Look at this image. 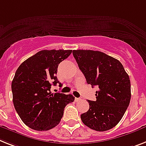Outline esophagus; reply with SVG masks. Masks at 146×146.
<instances>
[{"label":"esophagus","mask_w":146,"mask_h":146,"mask_svg":"<svg viewBox=\"0 0 146 146\" xmlns=\"http://www.w3.org/2000/svg\"><path fill=\"white\" fill-rule=\"evenodd\" d=\"M75 102H80V100H81V98H75Z\"/></svg>","instance_id":"34e87169"}]
</instances>
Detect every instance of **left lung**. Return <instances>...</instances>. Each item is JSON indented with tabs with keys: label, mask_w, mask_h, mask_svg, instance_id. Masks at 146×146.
I'll return each mask as SVG.
<instances>
[{
	"label": "left lung",
	"mask_w": 146,
	"mask_h": 146,
	"mask_svg": "<svg viewBox=\"0 0 146 146\" xmlns=\"http://www.w3.org/2000/svg\"><path fill=\"white\" fill-rule=\"evenodd\" d=\"M88 84L97 86L96 101H88L90 109L80 115L83 123L97 131L111 129L123 117L131 101V82L116 59L98 50L72 51Z\"/></svg>",
	"instance_id": "8db88e82"
}]
</instances>
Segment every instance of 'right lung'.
Returning <instances> with one entry per match:
<instances>
[{
	"label": "right lung",
	"instance_id": "obj_1",
	"mask_svg": "<svg viewBox=\"0 0 146 146\" xmlns=\"http://www.w3.org/2000/svg\"><path fill=\"white\" fill-rule=\"evenodd\" d=\"M72 50H43L21 63L12 82L13 104L25 125L36 131H48L60 123L72 95L51 93V85L61 84L56 72Z\"/></svg>",
	"mask_w": 146,
	"mask_h": 146
}]
</instances>
